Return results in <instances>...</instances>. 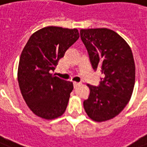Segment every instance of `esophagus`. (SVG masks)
Wrapping results in <instances>:
<instances>
[{"label":"esophagus","instance_id":"1","mask_svg":"<svg viewBox=\"0 0 147 147\" xmlns=\"http://www.w3.org/2000/svg\"><path fill=\"white\" fill-rule=\"evenodd\" d=\"M80 83L79 82H73V86H74V88H76L77 86H79Z\"/></svg>","mask_w":147,"mask_h":147}]
</instances>
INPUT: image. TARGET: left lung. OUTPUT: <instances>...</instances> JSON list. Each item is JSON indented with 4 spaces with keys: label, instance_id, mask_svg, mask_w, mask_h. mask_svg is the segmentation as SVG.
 Here are the masks:
<instances>
[{
    "label": "left lung",
    "instance_id": "1",
    "mask_svg": "<svg viewBox=\"0 0 147 147\" xmlns=\"http://www.w3.org/2000/svg\"><path fill=\"white\" fill-rule=\"evenodd\" d=\"M80 37L92 67L102 75L98 86L87 85L90 92L83 107L92 120H110L120 114L131 99L136 79L132 52L123 38L107 28L82 29Z\"/></svg>",
    "mask_w": 147,
    "mask_h": 147
}]
</instances>
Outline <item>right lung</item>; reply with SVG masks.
I'll return each instance as SVG.
<instances>
[{
    "mask_svg": "<svg viewBox=\"0 0 147 147\" xmlns=\"http://www.w3.org/2000/svg\"><path fill=\"white\" fill-rule=\"evenodd\" d=\"M79 37L77 29L44 27L30 36L22 51L18 85L27 106L40 118L52 120L65 113L73 84L50 71Z\"/></svg>",
    "mask_w": 147,
    "mask_h": 147,
    "instance_id": "obj_1",
    "label": "right lung"
}]
</instances>
